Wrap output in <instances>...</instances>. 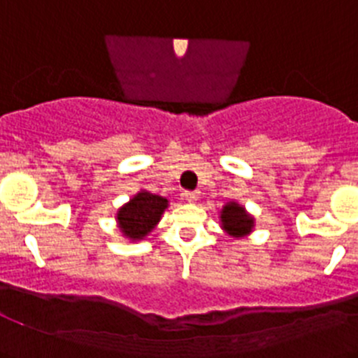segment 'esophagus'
Segmentation results:
<instances>
[{"label": "esophagus", "instance_id": "esophagus-1", "mask_svg": "<svg viewBox=\"0 0 358 358\" xmlns=\"http://www.w3.org/2000/svg\"><path fill=\"white\" fill-rule=\"evenodd\" d=\"M182 197H185V201H188V202H197L199 194L197 192H185V194H182Z\"/></svg>", "mask_w": 358, "mask_h": 358}]
</instances>
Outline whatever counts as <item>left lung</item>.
<instances>
[{"instance_id": "1", "label": "left lung", "mask_w": 358, "mask_h": 358, "mask_svg": "<svg viewBox=\"0 0 358 358\" xmlns=\"http://www.w3.org/2000/svg\"><path fill=\"white\" fill-rule=\"evenodd\" d=\"M220 220H222L224 229L231 236H236V238L251 233L252 224H255L252 217H249L245 213V210L240 204H236V202H229V204H226L222 208V211H220Z\"/></svg>"}]
</instances>
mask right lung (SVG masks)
I'll list each match as a JSON object with an SVG mask.
<instances>
[{
  "label": "right lung",
  "instance_id": "obj_1",
  "mask_svg": "<svg viewBox=\"0 0 358 358\" xmlns=\"http://www.w3.org/2000/svg\"><path fill=\"white\" fill-rule=\"evenodd\" d=\"M169 201L161 195L140 192L118 210L120 229L131 240H141L159 222Z\"/></svg>",
  "mask_w": 358,
  "mask_h": 358
}]
</instances>
